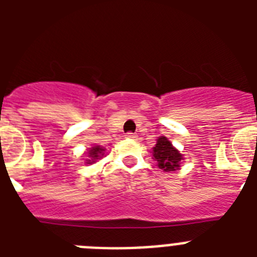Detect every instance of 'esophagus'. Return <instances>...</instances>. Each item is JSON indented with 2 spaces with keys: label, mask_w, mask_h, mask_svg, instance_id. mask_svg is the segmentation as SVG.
<instances>
[{
  "label": "esophagus",
  "mask_w": 257,
  "mask_h": 257,
  "mask_svg": "<svg viewBox=\"0 0 257 257\" xmlns=\"http://www.w3.org/2000/svg\"><path fill=\"white\" fill-rule=\"evenodd\" d=\"M126 138H127V139H136V138H138V135H136V134H134V133H127Z\"/></svg>",
  "instance_id": "obj_1"
}]
</instances>
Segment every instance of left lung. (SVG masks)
<instances>
[{"mask_svg": "<svg viewBox=\"0 0 257 257\" xmlns=\"http://www.w3.org/2000/svg\"><path fill=\"white\" fill-rule=\"evenodd\" d=\"M153 157L158 162V167L166 172L179 170L180 161L183 158L178 149H175L165 136H161L157 140L156 147L153 148Z\"/></svg>", "mask_w": 257, "mask_h": 257, "instance_id": "8db88e82", "label": "left lung"}]
</instances>
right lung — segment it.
<instances>
[{"label": "right lung", "mask_w": 257, "mask_h": 257, "mask_svg": "<svg viewBox=\"0 0 257 257\" xmlns=\"http://www.w3.org/2000/svg\"><path fill=\"white\" fill-rule=\"evenodd\" d=\"M103 152H104V149L101 148V147H99V145H96V147H94V148L90 149V152H88V157H90V160H87V163H94L97 158H101V156L104 154Z\"/></svg>", "instance_id": "add662e5"}]
</instances>
